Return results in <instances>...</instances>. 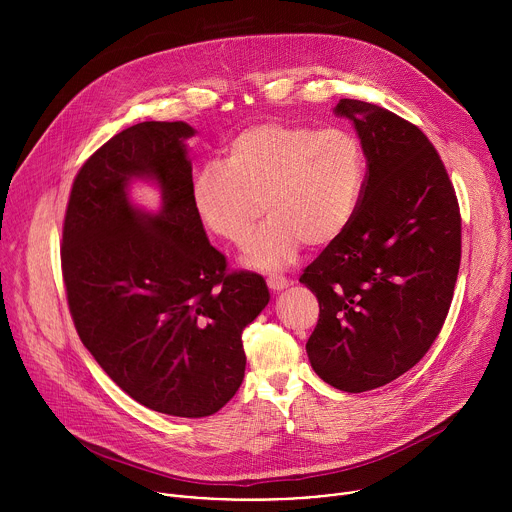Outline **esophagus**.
Wrapping results in <instances>:
<instances>
[{
  "label": "esophagus",
  "mask_w": 512,
  "mask_h": 512,
  "mask_svg": "<svg viewBox=\"0 0 512 512\" xmlns=\"http://www.w3.org/2000/svg\"><path fill=\"white\" fill-rule=\"evenodd\" d=\"M267 285L273 291H281V289H285L289 285V279L279 275V273H271V275H267Z\"/></svg>",
  "instance_id": "esophagus-1"
}]
</instances>
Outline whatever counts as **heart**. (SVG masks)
Masks as SVG:
<instances>
[{
    "mask_svg": "<svg viewBox=\"0 0 512 512\" xmlns=\"http://www.w3.org/2000/svg\"><path fill=\"white\" fill-rule=\"evenodd\" d=\"M364 188L362 145L346 129L257 123L227 148L225 164H206L194 182L204 225L235 247L247 245L265 212L269 221L247 249L253 267H285L304 241L322 247L352 223Z\"/></svg>",
    "mask_w": 512,
    "mask_h": 512,
    "instance_id": "b5f03b06",
    "label": "heart"
}]
</instances>
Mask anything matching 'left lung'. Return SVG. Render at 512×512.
I'll return each instance as SVG.
<instances>
[{
  "label": "left lung",
  "mask_w": 512,
  "mask_h": 512,
  "mask_svg": "<svg viewBox=\"0 0 512 512\" xmlns=\"http://www.w3.org/2000/svg\"><path fill=\"white\" fill-rule=\"evenodd\" d=\"M367 156L350 227L304 269L318 298L306 350L316 375L346 393L383 387L442 332L462 259V216L427 135L373 103L340 99Z\"/></svg>",
  "instance_id": "left-lung-1"
}]
</instances>
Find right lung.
<instances>
[{"label": "right lung", "instance_id": "obj_1", "mask_svg": "<svg viewBox=\"0 0 512 512\" xmlns=\"http://www.w3.org/2000/svg\"><path fill=\"white\" fill-rule=\"evenodd\" d=\"M182 121H143L113 135L72 182L60 243L75 328L99 367L137 403L176 417L225 407L245 377L243 330L269 302L265 279L229 271L202 229ZM154 177L152 217L126 198Z\"/></svg>", "mask_w": 512, "mask_h": 512}]
</instances>
